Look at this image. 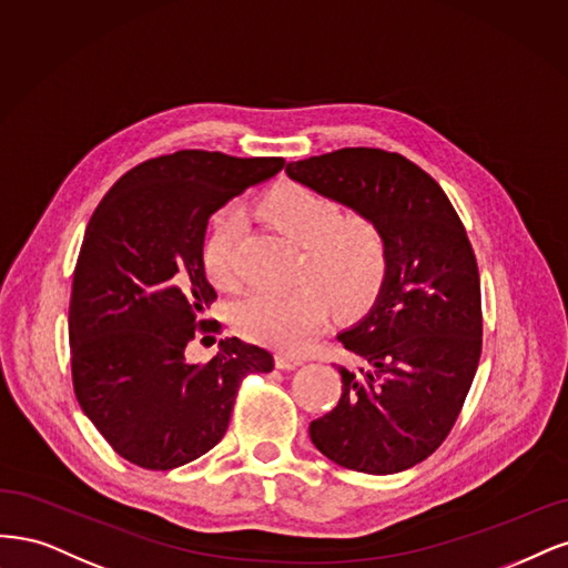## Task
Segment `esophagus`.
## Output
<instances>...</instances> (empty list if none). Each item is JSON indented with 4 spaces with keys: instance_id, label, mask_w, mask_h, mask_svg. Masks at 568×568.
I'll return each instance as SVG.
<instances>
[{
    "instance_id": "34e87169",
    "label": "esophagus",
    "mask_w": 568,
    "mask_h": 568,
    "mask_svg": "<svg viewBox=\"0 0 568 568\" xmlns=\"http://www.w3.org/2000/svg\"><path fill=\"white\" fill-rule=\"evenodd\" d=\"M304 361L300 356H292V354H276V365L281 371H295L297 365H302Z\"/></svg>"
}]
</instances>
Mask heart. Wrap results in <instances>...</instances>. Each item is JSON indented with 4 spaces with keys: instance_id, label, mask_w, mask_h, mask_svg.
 <instances>
[{
    "instance_id": "heart-1",
    "label": "heart",
    "mask_w": 568,
    "mask_h": 568,
    "mask_svg": "<svg viewBox=\"0 0 568 568\" xmlns=\"http://www.w3.org/2000/svg\"><path fill=\"white\" fill-rule=\"evenodd\" d=\"M262 212L292 243L304 247L300 276L316 281L342 311H358L377 295L387 271V243L373 219L342 216L333 197L295 184L273 189L264 197ZM237 216H219L203 250L207 276L226 290L237 285ZM327 314L331 302L323 292L304 285L287 295L254 292L235 306L233 316L247 339L281 352H302L318 335Z\"/></svg>"
}]
</instances>
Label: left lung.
Listing matches in <instances>:
<instances>
[{
  "instance_id": "obj_1",
  "label": "left lung",
  "mask_w": 568,
  "mask_h": 568,
  "mask_svg": "<svg viewBox=\"0 0 568 568\" xmlns=\"http://www.w3.org/2000/svg\"><path fill=\"white\" fill-rule=\"evenodd\" d=\"M285 174L373 219L387 243L375 304L337 333L356 365H337L339 404L308 436L346 469L404 471L444 444L477 375L481 285L467 231L444 189L398 153L342 149Z\"/></svg>"
}]
</instances>
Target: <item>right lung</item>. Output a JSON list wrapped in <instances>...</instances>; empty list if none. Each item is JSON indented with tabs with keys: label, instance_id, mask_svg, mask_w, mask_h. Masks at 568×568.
Instances as JSON below:
<instances>
[{
	"label": "right lung",
	"instance_id": "obj_1",
	"mask_svg": "<svg viewBox=\"0 0 568 568\" xmlns=\"http://www.w3.org/2000/svg\"><path fill=\"white\" fill-rule=\"evenodd\" d=\"M283 158L176 151L115 181L91 214L70 292L72 387L118 455L174 469L226 434L247 373L273 356L237 337L205 361L186 358L216 292L205 276L210 216L283 170Z\"/></svg>",
	"mask_w": 568,
	"mask_h": 568
}]
</instances>
